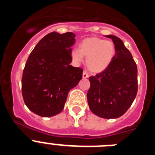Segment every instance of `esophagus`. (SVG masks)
Segmentation results:
<instances>
[{
    "label": "esophagus",
    "mask_w": 155,
    "mask_h": 155,
    "mask_svg": "<svg viewBox=\"0 0 155 155\" xmlns=\"http://www.w3.org/2000/svg\"><path fill=\"white\" fill-rule=\"evenodd\" d=\"M82 77H83V78L85 79V78H87L89 77V75H88V74H87V71H83V74H82Z\"/></svg>",
    "instance_id": "obj_1"
}]
</instances>
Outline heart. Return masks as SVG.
<instances>
[{
  "instance_id": "1",
  "label": "heart",
  "mask_w": 155,
  "mask_h": 155,
  "mask_svg": "<svg viewBox=\"0 0 155 155\" xmlns=\"http://www.w3.org/2000/svg\"><path fill=\"white\" fill-rule=\"evenodd\" d=\"M116 54L115 45L111 41H105L96 37L86 38L80 43L78 49H74L71 57L76 63L87 57L86 64L92 72H102L110 65Z\"/></svg>"
}]
</instances>
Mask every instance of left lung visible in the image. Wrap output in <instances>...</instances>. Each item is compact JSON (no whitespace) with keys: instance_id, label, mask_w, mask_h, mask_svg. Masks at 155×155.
Segmentation results:
<instances>
[{"instance_id":"1","label":"left lung","mask_w":155,"mask_h":155,"mask_svg":"<svg viewBox=\"0 0 155 155\" xmlns=\"http://www.w3.org/2000/svg\"><path fill=\"white\" fill-rule=\"evenodd\" d=\"M113 39L116 54L110 65L95 76L87 93L88 105L94 114L105 119L120 117L128 110L137 93V67L130 52L120 38Z\"/></svg>"}]
</instances>
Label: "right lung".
I'll return each mask as SVG.
<instances>
[{
  "mask_svg": "<svg viewBox=\"0 0 155 155\" xmlns=\"http://www.w3.org/2000/svg\"><path fill=\"white\" fill-rule=\"evenodd\" d=\"M72 32H51L31 52L21 78V93L27 107L35 114L50 117L64 109L70 90L82 78L83 69L70 65Z\"/></svg>",
  "mask_w": 155,
  "mask_h": 155,
  "instance_id": "obj_1",
  "label": "right lung"
}]
</instances>
